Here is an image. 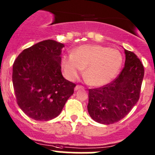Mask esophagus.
Instances as JSON below:
<instances>
[{
  "instance_id": "obj_1",
  "label": "esophagus",
  "mask_w": 155,
  "mask_h": 155,
  "mask_svg": "<svg viewBox=\"0 0 155 155\" xmlns=\"http://www.w3.org/2000/svg\"><path fill=\"white\" fill-rule=\"evenodd\" d=\"M80 89H84V87H82V86H81V85H77L76 87H74V91H75L80 90Z\"/></svg>"
}]
</instances>
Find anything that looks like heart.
Listing matches in <instances>:
<instances>
[{
	"label": "heart",
	"mask_w": 155,
	"mask_h": 155,
	"mask_svg": "<svg viewBox=\"0 0 155 155\" xmlns=\"http://www.w3.org/2000/svg\"><path fill=\"white\" fill-rule=\"evenodd\" d=\"M65 76L75 81L84 70V78L92 87L107 84L117 75L122 65L119 51L98 45H83L75 48L71 56L61 61Z\"/></svg>",
	"instance_id": "heart-1"
}]
</instances>
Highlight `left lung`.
<instances>
[{
  "label": "left lung",
  "mask_w": 155,
  "mask_h": 155,
  "mask_svg": "<svg viewBox=\"0 0 155 155\" xmlns=\"http://www.w3.org/2000/svg\"><path fill=\"white\" fill-rule=\"evenodd\" d=\"M125 63L117 78L88 91L87 110L97 123L110 124L124 118L138 101L144 78L143 64L135 54L124 49Z\"/></svg>",
  "instance_id": "1"
}]
</instances>
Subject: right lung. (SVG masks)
Listing matches in <instances>:
<instances>
[{
  "label": "right lung",
  "mask_w": 155,
  "mask_h": 155,
  "mask_svg": "<svg viewBox=\"0 0 155 155\" xmlns=\"http://www.w3.org/2000/svg\"><path fill=\"white\" fill-rule=\"evenodd\" d=\"M64 44L46 40L25 49L13 64L12 81L20 108L31 118L58 117L76 84L61 73Z\"/></svg>",
  "instance_id": "obj_1"
}]
</instances>
